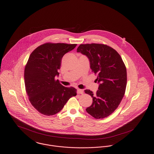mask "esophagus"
Segmentation results:
<instances>
[{
	"label": "esophagus",
	"instance_id": "1",
	"mask_svg": "<svg viewBox=\"0 0 154 154\" xmlns=\"http://www.w3.org/2000/svg\"><path fill=\"white\" fill-rule=\"evenodd\" d=\"M77 92L78 94H83V93H84L83 90L82 89H78Z\"/></svg>",
	"mask_w": 154,
	"mask_h": 154
}]
</instances>
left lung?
<instances>
[{
    "label": "left lung",
    "mask_w": 154,
    "mask_h": 154,
    "mask_svg": "<svg viewBox=\"0 0 154 154\" xmlns=\"http://www.w3.org/2000/svg\"><path fill=\"white\" fill-rule=\"evenodd\" d=\"M77 51L88 57L99 84L96 94L84 91L93 99L86 111L96 119L107 117L117 109L124 96L127 82L124 63L117 52L104 44H80Z\"/></svg>",
    "instance_id": "8db88e82"
}]
</instances>
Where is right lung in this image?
<instances>
[{
	"instance_id": "add662e5",
	"label": "right lung",
	"mask_w": 154,
	"mask_h": 154,
	"mask_svg": "<svg viewBox=\"0 0 154 154\" xmlns=\"http://www.w3.org/2000/svg\"><path fill=\"white\" fill-rule=\"evenodd\" d=\"M77 44H42L31 53L25 67V89L32 105L40 113L53 116L63 109L68 100L76 96V89L65 87L55 77L58 76L62 58Z\"/></svg>"
}]
</instances>
